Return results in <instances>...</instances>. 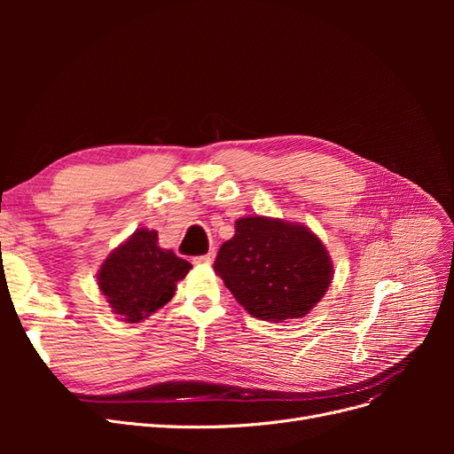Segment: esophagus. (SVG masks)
<instances>
[{"label": "esophagus", "instance_id": "1", "mask_svg": "<svg viewBox=\"0 0 454 454\" xmlns=\"http://www.w3.org/2000/svg\"><path fill=\"white\" fill-rule=\"evenodd\" d=\"M214 261V254H206V255H199L193 259L195 265H212Z\"/></svg>", "mask_w": 454, "mask_h": 454}]
</instances>
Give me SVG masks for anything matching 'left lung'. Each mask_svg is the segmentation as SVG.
<instances>
[{
	"instance_id": "1",
	"label": "left lung",
	"mask_w": 454,
	"mask_h": 454,
	"mask_svg": "<svg viewBox=\"0 0 454 454\" xmlns=\"http://www.w3.org/2000/svg\"><path fill=\"white\" fill-rule=\"evenodd\" d=\"M223 242L214 270L254 318H303L333 280V261L318 235L278 217L244 215Z\"/></svg>"
}]
</instances>
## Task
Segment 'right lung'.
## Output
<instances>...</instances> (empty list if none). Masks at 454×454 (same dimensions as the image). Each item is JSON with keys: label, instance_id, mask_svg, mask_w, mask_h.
<instances>
[{"label": "right lung", "instance_id": "obj_1", "mask_svg": "<svg viewBox=\"0 0 454 454\" xmlns=\"http://www.w3.org/2000/svg\"><path fill=\"white\" fill-rule=\"evenodd\" d=\"M191 269L189 261L160 248L157 231L142 227L109 252L96 278L112 312L138 324L168 303Z\"/></svg>", "mask_w": 454, "mask_h": 454}]
</instances>
